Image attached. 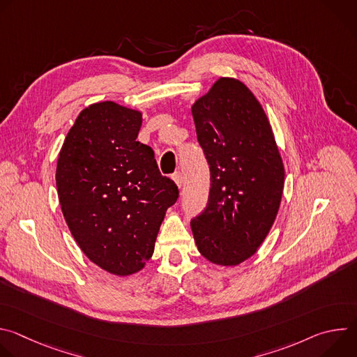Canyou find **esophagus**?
Here are the masks:
<instances>
[{
	"mask_svg": "<svg viewBox=\"0 0 357 357\" xmlns=\"http://www.w3.org/2000/svg\"><path fill=\"white\" fill-rule=\"evenodd\" d=\"M172 179L175 181V183L178 185V188L181 189L182 188V185H183V178H182V174L178 171V172H175L174 175H172Z\"/></svg>",
	"mask_w": 357,
	"mask_h": 357,
	"instance_id": "obj_1",
	"label": "esophagus"
}]
</instances>
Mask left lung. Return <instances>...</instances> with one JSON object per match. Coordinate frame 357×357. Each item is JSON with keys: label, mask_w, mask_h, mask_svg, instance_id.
I'll list each match as a JSON object with an SVG mask.
<instances>
[{"label": "left lung", "mask_w": 357, "mask_h": 357, "mask_svg": "<svg viewBox=\"0 0 357 357\" xmlns=\"http://www.w3.org/2000/svg\"><path fill=\"white\" fill-rule=\"evenodd\" d=\"M211 169L208 205L190 220L197 250L219 266L250 259L280 209L284 165L270 121L245 84L220 77L192 106Z\"/></svg>", "instance_id": "obj_1"}]
</instances>
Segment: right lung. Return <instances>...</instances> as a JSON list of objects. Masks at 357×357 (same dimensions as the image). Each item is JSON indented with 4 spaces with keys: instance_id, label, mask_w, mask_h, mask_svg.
<instances>
[{
    "instance_id": "1",
    "label": "right lung",
    "mask_w": 357,
    "mask_h": 357,
    "mask_svg": "<svg viewBox=\"0 0 357 357\" xmlns=\"http://www.w3.org/2000/svg\"><path fill=\"white\" fill-rule=\"evenodd\" d=\"M142 114L114 101L86 107L56 167L61 208L94 264L114 275L139 271L154 252L165 212L179 196L154 151L137 141Z\"/></svg>"
}]
</instances>
